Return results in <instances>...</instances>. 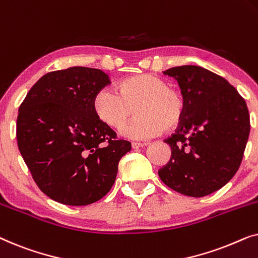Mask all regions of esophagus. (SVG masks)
<instances>
[{
  "label": "esophagus",
  "instance_id": "esophagus-1",
  "mask_svg": "<svg viewBox=\"0 0 258 258\" xmlns=\"http://www.w3.org/2000/svg\"><path fill=\"white\" fill-rule=\"evenodd\" d=\"M144 146H147L146 142H133L132 143V147L134 149H137V148H142Z\"/></svg>",
  "mask_w": 258,
  "mask_h": 258
}]
</instances>
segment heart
<instances>
[{
  "mask_svg": "<svg viewBox=\"0 0 258 258\" xmlns=\"http://www.w3.org/2000/svg\"><path fill=\"white\" fill-rule=\"evenodd\" d=\"M117 94L108 88L96 91L91 100L94 114L105 125L119 129L133 115L136 117L122 129L134 140L150 139L181 124L186 111V98L177 87L151 74H139L119 81Z\"/></svg>",
  "mask_w": 258,
  "mask_h": 258,
  "instance_id": "1",
  "label": "heart"
}]
</instances>
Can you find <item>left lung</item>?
<instances>
[{
	"mask_svg": "<svg viewBox=\"0 0 258 258\" xmlns=\"http://www.w3.org/2000/svg\"><path fill=\"white\" fill-rule=\"evenodd\" d=\"M163 74L178 82L186 111L164 140L171 157L158 176L183 195L207 196L227 184L241 165L250 133L248 107L227 80L202 67H174Z\"/></svg>",
	"mask_w": 258,
	"mask_h": 258,
	"instance_id": "obj_1",
	"label": "left lung"
}]
</instances>
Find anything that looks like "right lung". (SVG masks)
<instances>
[{"label": "right lung", "instance_id": "add662e5", "mask_svg": "<svg viewBox=\"0 0 258 258\" xmlns=\"http://www.w3.org/2000/svg\"><path fill=\"white\" fill-rule=\"evenodd\" d=\"M110 84L100 69L72 67L45 74L20 105L17 146L42 191L67 206L107 195L132 143L94 114L91 100Z\"/></svg>", "mask_w": 258, "mask_h": 258}]
</instances>
